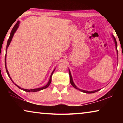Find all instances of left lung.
Masks as SVG:
<instances>
[{"label":"left lung","mask_w":123,"mask_h":123,"mask_svg":"<svg viewBox=\"0 0 123 123\" xmlns=\"http://www.w3.org/2000/svg\"><path fill=\"white\" fill-rule=\"evenodd\" d=\"M112 37L114 38V42H115V48H116V49H117V41H116V39L115 38V37H114L113 35H112ZM117 55H118V53H117ZM117 59H118V56H117ZM69 77H70V84L73 86L75 88L77 89V90L80 91H81L82 92H84V93H95L96 92H97L98 91L100 90H95V91H85V90H80V89L78 88V87H77L75 85V84L73 82V79H72V75H71V73H70V70L69 69Z\"/></svg>","instance_id":"1"}]
</instances>
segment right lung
Wrapping results in <instances>:
<instances>
[{"instance_id": "obj_1", "label": "right lung", "mask_w": 123, "mask_h": 123, "mask_svg": "<svg viewBox=\"0 0 123 123\" xmlns=\"http://www.w3.org/2000/svg\"><path fill=\"white\" fill-rule=\"evenodd\" d=\"M19 21H18L17 22L16 25H14V26L13 27L12 30L11 32V34H10V36H9V39L8 40V41H7V45H6V56H5V66H6V73L8 74V77H9L10 79L12 80V78L11 77H10V75L9 74V72H8V70H7V68H6V50H7V49H8V47L9 46V45L10 44V43H11V42L12 41V38L13 37V35H14V33L16 32V31H17V28H18V27H19ZM55 69L53 70V72H52V73L51 74V75H50V79H49V80L48 83H47V85L46 86H45L43 87H40V88H35V89H31V90H27V89H24V88H22L21 87L18 86L16 85V84H15L14 82L12 80V81L13 82V83L17 87H18L19 89H21V90H22L23 91H26V92H37V91H41L42 90H43V89H45L46 88H48L49 87V86L50 85V83H51V76L52 75H53V74L54 73V72L55 71Z\"/></svg>"}]
</instances>
